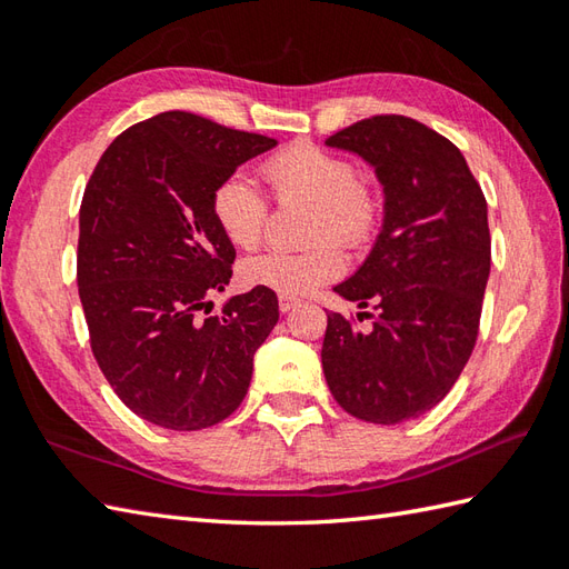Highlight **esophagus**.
Here are the masks:
<instances>
[{
    "label": "esophagus",
    "instance_id": "34e87169",
    "mask_svg": "<svg viewBox=\"0 0 569 569\" xmlns=\"http://www.w3.org/2000/svg\"><path fill=\"white\" fill-rule=\"evenodd\" d=\"M298 303H300L298 298H286V296H281V300H278V308H281V312H291Z\"/></svg>",
    "mask_w": 569,
    "mask_h": 569
}]
</instances>
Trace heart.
Masks as SVG:
<instances>
[{"label":"heart","mask_w":569,"mask_h":569,"mask_svg":"<svg viewBox=\"0 0 569 569\" xmlns=\"http://www.w3.org/2000/svg\"><path fill=\"white\" fill-rule=\"evenodd\" d=\"M261 176L281 202H316L308 239L318 244L303 251H263L241 263L239 278L244 286L286 298L306 296L345 271V257L332 239L359 247L373 234L379 222L377 196L361 183L352 159L312 141H293L271 153L261 163ZM210 212L229 244L253 249L269 222V200L247 176L232 173L214 186Z\"/></svg>","instance_id":"heart-1"}]
</instances>
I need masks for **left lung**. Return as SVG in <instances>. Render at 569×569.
I'll return each mask as SVG.
<instances>
[{"mask_svg":"<svg viewBox=\"0 0 569 569\" xmlns=\"http://www.w3.org/2000/svg\"><path fill=\"white\" fill-rule=\"evenodd\" d=\"M383 186V227L335 293L377 310L371 330L330 312L322 371L349 416L396 426L450 393L475 349L491 269L487 200L450 139L401 114L337 131ZM369 318V312H357Z\"/></svg>","mask_w":569,"mask_h":569,"instance_id":"left-lung-1","label":"left lung"}]
</instances>
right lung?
Segmentation results:
<instances>
[{
	"label": "right lung",
	"mask_w": 569,
	"mask_h": 569,
	"mask_svg": "<svg viewBox=\"0 0 569 569\" xmlns=\"http://www.w3.org/2000/svg\"><path fill=\"white\" fill-rule=\"evenodd\" d=\"M273 147L198 114L161 112L122 131L84 188L78 291L92 355L122 403L153 426L202 430L244 401L278 298L251 288L222 316L200 318L237 257L210 196Z\"/></svg>",
	"instance_id": "1"
}]
</instances>
